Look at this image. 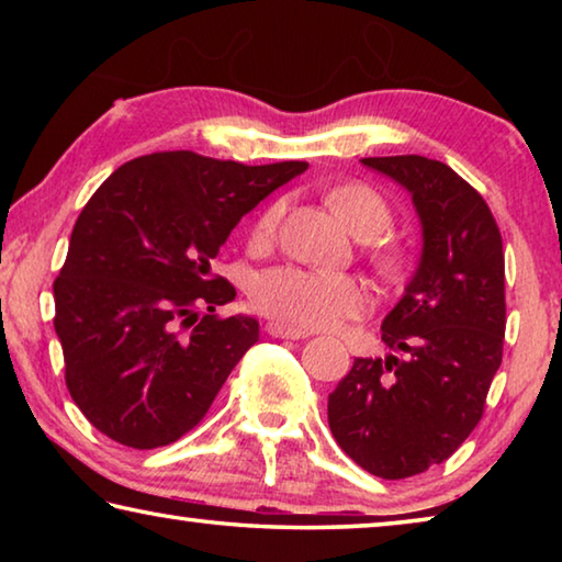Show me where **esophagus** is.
Wrapping results in <instances>:
<instances>
[{
	"label": "esophagus",
	"instance_id": "1",
	"mask_svg": "<svg viewBox=\"0 0 562 562\" xmlns=\"http://www.w3.org/2000/svg\"><path fill=\"white\" fill-rule=\"evenodd\" d=\"M265 329H268L270 337H278V339H304V337H310L307 331L294 329V327H288V325H280V322H270V325Z\"/></svg>",
	"mask_w": 562,
	"mask_h": 562
}]
</instances>
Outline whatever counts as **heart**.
Here are the masks:
<instances>
[{
  "label": "heart",
  "mask_w": 562,
  "mask_h": 562,
  "mask_svg": "<svg viewBox=\"0 0 562 562\" xmlns=\"http://www.w3.org/2000/svg\"><path fill=\"white\" fill-rule=\"evenodd\" d=\"M341 221L351 233L376 235L392 221V211L374 188L364 183H347L327 195ZM282 217V203L270 205L252 225L250 245L265 247L272 243ZM250 300L255 310L280 325L294 329H329L349 317H359L369 310V292L357 278L345 272L310 270L300 265H280L265 270L252 282Z\"/></svg>",
  "instance_id": "b5f03b06"
}]
</instances>
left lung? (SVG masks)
I'll use <instances>...</instances> for the list:
<instances>
[{
	"mask_svg": "<svg viewBox=\"0 0 562 562\" xmlns=\"http://www.w3.org/2000/svg\"><path fill=\"white\" fill-rule=\"evenodd\" d=\"M412 193L424 247L382 322L384 359H355L327 416L351 461L379 479L443 463L481 422L503 357V240L481 193L441 160L361 158Z\"/></svg>",
	"mask_w": 562,
	"mask_h": 562,
	"instance_id": "left-lung-1",
	"label": "left lung"
}]
</instances>
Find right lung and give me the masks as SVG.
Returning <instances> with one entry per match:
<instances>
[{"mask_svg":"<svg viewBox=\"0 0 562 562\" xmlns=\"http://www.w3.org/2000/svg\"><path fill=\"white\" fill-rule=\"evenodd\" d=\"M307 166L164 150L113 170L83 205L54 282V329L74 404L101 434L158 449L207 414L260 337L258 319L215 315L235 288L211 262L240 217Z\"/></svg>","mask_w":562,"mask_h":562,"instance_id":"right-lung-1","label":"right lung"}]
</instances>
